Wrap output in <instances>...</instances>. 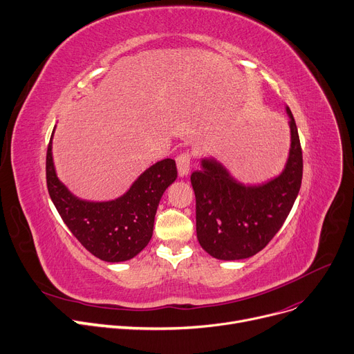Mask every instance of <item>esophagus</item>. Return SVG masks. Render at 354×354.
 Instances as JSON below:
<instances>
[{
    "mask_svg": "<svg viewBox=\"0 0 354 354\" xmlns=\"http://www.w3.org/2000/svg\"><path fill=\"white\" fill-rule=\"evenodd\" d=\"M191 160H192V155L189 152H182L176 156V167H178L179 176H186L189 174Z\"/></svg>",
    "mask_w": 354,
    "mask_h": 354,
    "instance_id": "34e87169",
    "label": "esophagus"
}]
</instances>
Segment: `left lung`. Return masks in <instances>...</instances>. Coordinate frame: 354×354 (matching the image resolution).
Returning a JSON list of instances; mask_svg holds the SVG:
<instances>
[{
  "label": "left lung",
  "mask_w": 354,
  "mask_h": 354,
  "mask_svg": "<svg viewBox=\"0 0 354 354\" xmlns=\"http://www.w3.org/2000/svg\"><path fill=\"white\" fill-rule=\"evenodd\" d=\"M290 152L285 171L259 186L234 180L214 159H203L191 175L196 198V234L201 246L221 261H239L261 252L285 223L297 198L303 155L292 111Z\"/></svg>",
  "instance_id": "1"
}]
</instances>
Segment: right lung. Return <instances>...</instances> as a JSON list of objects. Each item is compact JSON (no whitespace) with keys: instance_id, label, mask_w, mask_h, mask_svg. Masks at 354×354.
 <instances>
[{"instance_id":"right-lung-1","label":"right lung","mask_w":354,"mask_h":354,"mask_svg":"<svg viewBox=\"0 0 354 354\" xmlns=\"http://www.w3.org/2000/svg\"><path fill=\"white\" fill-rule=\"evenodd\" d=\"M53 135L46 149V186L64 223L80 243L101 261H129L152 238L159 201L178 176L175 160L168 158L152 165L121 198L88 202L74 196L57 178Z\"/></svg>"}]
</instances>
